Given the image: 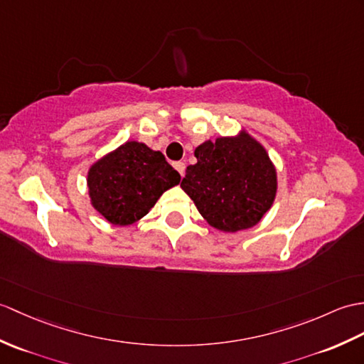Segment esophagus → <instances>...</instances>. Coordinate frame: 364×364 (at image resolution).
<instances>
[{
	"label": "esophagus",
	"mask_w": 364,
	"mask_h": 364,
	"mask_svg": "<svg viewBox=\"0 0 364 364\" xmlns=\"http://www.w3.org/2000/svg\"><path fill=\"white\" fill-rule=\"evenodd\" d=\"M173 167L176 168V171H178V173H180L181 176L184 175V171H186V164H184V163L178 161V163H175V164H173Z\"/></svg>",
	"instance_id": "obj_1"
}]
</instances>
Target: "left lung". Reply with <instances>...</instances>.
Returning <instances> with one entry per match:
<instances>
[{"mask_svg":"<svg viewBox=\"0 0 364 364\" xmlns=\"http://www.w3.org/2000/svg\"><path fill=\"white\" fill-rule=\"evenodd\" d=\"M181 189L215 230L237 232L260 222L272 208L277 175L267 150L242 130L237 136L205 141L196 149Z\"/></svg>","mask_w":364,"mask_h":364,"instance_id":"8db88e82","label":"left lung"}]
</instances>
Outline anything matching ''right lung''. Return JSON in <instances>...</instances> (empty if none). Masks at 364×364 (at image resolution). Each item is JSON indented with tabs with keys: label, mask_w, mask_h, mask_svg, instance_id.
<instances>
[{
	"label": "right lung",
	"mask_w": 364,
	"mask_h": 364,
	"mask_svg": "<svg viewBox=\"0 0 364 364\" xmlns=\"http://www.w3.org/2000/svg\"><path fill=\"white\" fill-rule=\"evenodd\" d=\"M180 180L161 151L127 141L90 167L87 183L92 208L112 225L127 226L149 214Z\"/></svg>",
	"instance_id": "add662e5"
}]
</instances>
